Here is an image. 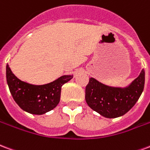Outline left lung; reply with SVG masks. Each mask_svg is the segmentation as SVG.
Segmentation results:
<instances>
[{"label":"left lung","mask_w":150,"mask_h":150,"mask_svg":"<svg viewBox=\"0 0 150 150\" xmlns=\"http://www.w3.org/2000/svg\"><path fill=\"white\" fill-rule=\"evenodd\" d=\"M145 85V71L125 88L111 87L89 78L86 88L88 105L107 118L123 116L132 109L142 95Z\"/></svg>","instance_id":"1"}]
</instances>
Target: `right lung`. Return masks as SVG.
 Listing matches in <instances>:
<instances>
[{
	"instance_id": "obj_1",
	"label": "right lung",
	"mask_w": 150,
	"mask_h": 150,
	"mask_svg": "<svg viewBox=\"0 0 150 150\" xmlns=\"http://www.w3.org/2000/svg\"><path fill=\"white\" fill-rule=\"evenodd\" d=\"M73 78L64 75L49 84L35 86L18 79L6 65V79L16 103L26 112L41 115L53 110L60 101L62 86Z\"/></svg>"
}]
</instances>
